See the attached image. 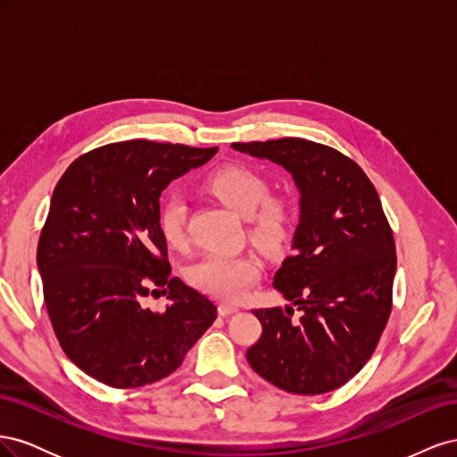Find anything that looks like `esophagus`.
<instances>
[{"label": "esophagus", "mask_w": 457, "mask_h": 457, "mask_svg": "<svg viewBox=\"0 0 457 457\" xmlns=\"http://www.w3.org/2000/svg\"><path fill=\"white\" fill-rule=\"evenodd\" d=\"M217 311H219L220 316H230V314H234V312H238L240 307L234 305V303H219Z\"/></svg>", "instance_id": "esophagus-1"}]
</instances>
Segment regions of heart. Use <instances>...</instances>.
Returning <instances> with one entry per match:
<instances>
[{
    "label": "heart",
    "mask_w": 457,
    "mask_h": 457,
    "mask_svg": "<svg viewBox=\"0 0 457 457\" xmlns=\"http://www.w3.org/2000/svg\"><path fill=\"white\" fill-rule=\"evenodd\" d=\"M204 188L234 213L247 219L252 240L269 253L289 244L295 228V212L282 198H269L270 185L247 165L230 163L207 175ZM188 204L171 195L160 205L158 223L171 247L187 245ZM261 276V261L253 253H207L188 269V280L202 292L219 299H240Z\"/></svg>",
    "instance_id": "1"
}]
</instances>
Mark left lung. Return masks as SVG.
Here are the masks:
<instances>
[{"mask_svg":"<svg viewBox=\"0 0 457 457\" xmlns=\"http://www.w3.org/2000/svg\"><path fill=\"white\" fill-rule=\"evenodd\" d=\"M232 148L282 165L301 195L294 253L272 282L300 316L291 305L253 311L262 334L247 362L287 393L339 389L370 361L393 307L396 252L378 190L326 145L286 137Z\"/></svg>","mask_w":457,"mask_h":457,"instance_id":"8db88e82","label":"left lung"}]
</instances>
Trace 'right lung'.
<instances>
[{"mask_svg":"<svg viewBox=\"0 0 457 457\" xmlns=\"http://www.w3.org/2000/svg\"><path fill=\"white\" fill-rule=\"evenodd\" d=\"M215 154L112 143L74 160L54 187L37 269L54 336L93 379L135 389L168 378L217 318L210 299L171 276L158 223L162 190ZM160 293L169 309L150 312L145 297Z\"/></svg>","mask_w":457,"mask_h":457,"instance_id":"obj_1","label":"right lung"}]
</instances>
